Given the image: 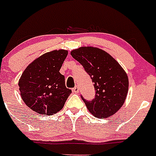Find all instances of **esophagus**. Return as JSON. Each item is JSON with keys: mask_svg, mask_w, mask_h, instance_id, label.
Segmentation results:
<instances>
[{"mask_svg": "<svg viewBox=\"0 0 156 156\" xmlns=\"http://www.w3.org/2000/svg\"><path fill=\"white\" fill-rule=\"evenodd\" d=\"M72 91H73V93H74V94H76V93L79 92V87H78L77 86H76L75 87L73 88Z\"/></svg>", "mask_w": 156, "mask_h": 156, "instance_id": "34e87169", "label": "esophagus"}]
</instances>
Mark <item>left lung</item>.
I'll return each mask as SVG.
<instances>
[{
    "mask_svg": "<svg viewBox=\"0 0 156 156\" xmlns=\"http://www.w3.org/2000/svg\"><path fill=\"white\" fill-rule=\"evenodd\" d=\"M71 55L83 66L90 76L95 98L87 101L81 96L94 117L106 118L114 114L125 103L128 91V78L125 71L110 54L95 47H80Z\"/></svg>",
    "mask_w": 156,
    "mask_h": 156,
    "instance_id": "left-lung-1",
    "label": "left lung"
}]
</instances>
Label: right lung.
Segmentation results:
<instances>
[{"instance_id":"1","label":"right lung","mask_w":156,"mask_h":156,"mask_svg":"<svg viewBox=\"0 0 156 156\" xmlns=\"http://www.w3.org/2000/svg\"><path fill=\"white\" fill-rule=\"evenodd\" d=\"M68 51L46 52L27 66L19 80L21 97L32 111L52 115L63 108L72 90L65 85V76L59 73Z\"/></svg>"}]
</instances>
